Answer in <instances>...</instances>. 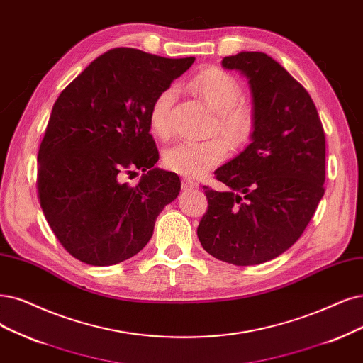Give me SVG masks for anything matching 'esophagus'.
<instances>
[{
  "instance_id": "esophagus-1",
  "label": "esophagus",
  "mask_w": 363,
  "mask_h": 363,
  "mask_svg": "<svg viewBox=\"0 0 363 363\" xmlns=\"http://www.w3.org/2000/svg\"><path fill=\"white\" fill-rule=\"evenodd\" d=\"M194 189H199V182L189 178L182 179V190H194Z\"/></svg>"
}]
</instances>
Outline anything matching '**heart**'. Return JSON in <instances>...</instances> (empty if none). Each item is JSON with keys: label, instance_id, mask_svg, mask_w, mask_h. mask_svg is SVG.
Returning a JSON list of instances; mask_svg holds the SVG:
<instances>
[{"label": "heart", "instance_id": "heart-1", "mask_svg": "<svg viewBox=\"0 0 363 363\" xmlns=\"http://www.w3.org/2000/svg\"><path fill=\"white\" fill-rule=\"evenodd\" d=\"M191 89L216 112L211 131L220 133L235 150L247 146L256 130V112L252 104L242 99V85L239 80L218 67H208L191 80ZM174 99L177 88L167 86L157 94L151 104L150 124L161 139H169L172 134ZM223 140L213 136L206 140L178 142L166 150L163 161L167 169L184 177H202L225 160L229 145Z\"/></svg>", "mask_w": 363, "mask_h": 363}]
</instances>
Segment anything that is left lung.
Returning a JSON list of instances; mask_svg holds the SVG:
<instances>
[{"label": "left lung", "instance_id": "1", "mask_svg": "<svg viewBox=\"0 0 363 363\" xmlns=\"http://www.w3.org/2000/svg\"><path fill=\"white\" fill-rule=\"evenodd\" d=\"M221 64L250 79L256 130L245 151L216 170L229 191L203 185L197 236L218 260L260 264L296 242L325 194V130L308 91L266 53L240 52Z\"/></svg>", "mask_w": 363, "mask_h": 363}]
</instances>
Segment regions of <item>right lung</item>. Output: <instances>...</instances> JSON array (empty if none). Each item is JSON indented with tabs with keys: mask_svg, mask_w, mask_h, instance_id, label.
Segmentation results:
<instances>
[{
	"mask_svg": "<svg viewBox=\"0 0 363 363\" xmlns=\"http://www.w3.org/2000/svg\"><path fill=\"white\" fill-rule=\"evenodd\" d=\"M194 60L115 48L60 94L37 155V196L53 235L74 259L109 266L133 257L179 194L178 174L154 167L150 111ZM136 168L144 177L133 187L123 177Z\"/></svg>",
	"mask_w": 363,
	"mask_h": 363,
	"instance_id": "add662e5",
	"label": "right lung"
}]
</instances>
